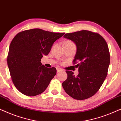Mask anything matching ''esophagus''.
Returning <instances> with one entry per match:
<instances>
[{"instance_id": "obj_1", "label": "esophagus", "mask_w": 121, "mask_h": 121, "mask_svg": "<svg viewBox=\"0 0 121 121\" xmlns=\"http://www.w3.org/2000/svg\"><path fill=\"white\" fill-rule=\"evenodd\" d=\"M57 73H59V72H60V71H62V69H60V68H57Z\"/></svg>"}]
</instances>
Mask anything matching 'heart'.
I'll use <instances>...</instances> for the list:
<instances>
[{
    "label": "heart",
    "mask_w": 121,
    "mask_h": 121,
    "mask_svg": "<svg viewBox=\"0 0 121 121\" xmlns=\"http://www.w3.org/2000/svg\"><path fill=\"white\" fill-rule=\"evenodd\" d=\"M65 43H74L72 42L71 41H67V42H66Z\"/></svg>",
    "instance_id": "1"
}]
</instances>
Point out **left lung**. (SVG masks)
<instances>
[{
    "label": "left lung",
    "mask_w": 121,
    "mask_h": 121,
    "mask_svg": "<svg viewBox=\"0 0 121 121\" xmlns=\"http://www.w3.org/2000/svg\"><path fill=\"white\" fill-rule=\"evenodd\" d=\"M64 37L77 46L73 62L78 68L79 74L75 76L72 71L66 70L68 77L63 87L74 99H88L98 91L107 77L110 62L108 45L100 34L90 31L67 33Z\"/></svg>",
    "instance_id": "1"
}]
</instances>
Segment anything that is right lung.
Returning <instances> with one entry per match:
<instances>
[{
	"label": "right lung",
	"mask_w": 121,
	"mask_h": 121,
	"mask_svg": "<svg viewBox=\"0 0 121 121\" xmlns=\"http://www.w3.org/2000/svg\"><path fill=\"white\" fill-rule=\"evenodd\" d=\"M64 34L33 29L21 31L14 37L7 63L13 84L20 92L34 96L47 89L57 70L42 65L41 58L48 54L53 43Z\"/></svg>",
	"instance_id": "right-lung-1"
}]
</instances>
